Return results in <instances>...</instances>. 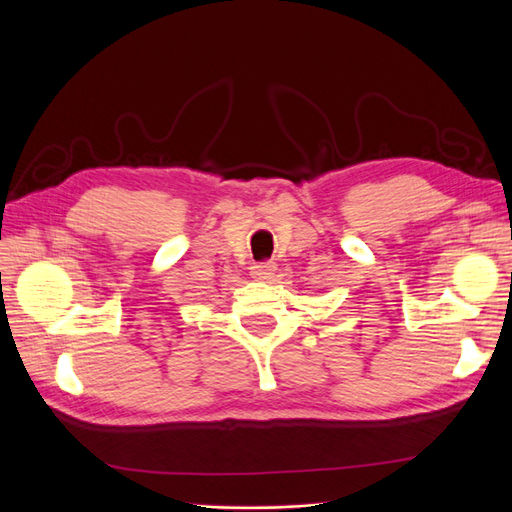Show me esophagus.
Returning <instances> with one entry per match:
<instances>
[{"mask_svg": "<svg viewBox=\"0 0 512 512\" xmlns=\"http://www.w3.org/2000/svg\"><path fill=\"white\" fill-rule=\"evenodd\" d=\"M275 271H277L275 262H256V265H252V271H250V273H252L254 280L269 282V280H273Z\"/></svg>", "mask_w": 512, "mask_h": 512, "instance_id": "34e87169", "label": "esophagus"}]
</instances>
